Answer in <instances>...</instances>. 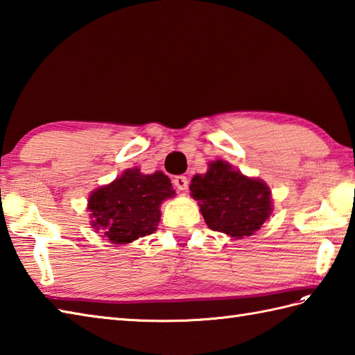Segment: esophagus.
<instances>
[{
	"label": "esophagus",
	"mask_w": 355,
	"mask_h": 355,
	"mask_svg": "<svg viewBox=\"0 0 355 355\" xmlns=\"http://www.w3.org/2000/svg\"><path fill=\"white\" fill-rule=\"evenodd\" d=\"M172 183H173V186L177 187L178 191H186L187 186H189V180H187L184 175H178V177L173 178Z\"/></svg>",
	"instance_id": "obj_1"
}]
</instances>
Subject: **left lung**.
I'll return each instance as SVG.
<instances>
[{
	"label": "left lung",
	"mask_w": 355,
	"mask_h": 355,
	"mask_svg": "<svg viewBox=\"0 0 355 355\" xmlns=\"http://www.w3.org/2000/svg\"><path fill=\"white\" fill-rule=\"evenodd\" d=\"M189 189L209 229L235 239L253 235L273 210L267 183L245 177L223 160L209 163L206 173L191 180Z\"/></svg>",
	"instance_id": "left-lung-1"
}]
</instances>
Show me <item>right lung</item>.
<instances>
[{
  "instance_id": "1",
  "label": "right lung",
  "mask_w": 355,
  "mask_h": 355,
  "mask_svg": "<svg viewBox=\"0 0 355 355\" xmlns=\"http://www.w3.org/2000/svg\"><path fill=\"white\" fill-rule=\"evenodd\" d=\"M173 195L171 180L163 172L146 175L139 168L126 169L114 182L89 195L92 227L112 244H130L157 230L162 202Z\"/></svg>"
}]
</instances>
